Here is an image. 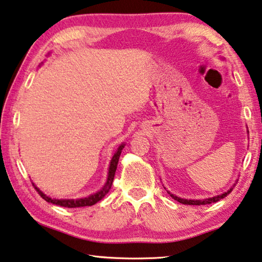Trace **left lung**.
<instances>
[{
	"mask_svg": "<svg viewBox=\"0 0 262 262\" xmlns=\"http://www.w3.org/2000/svg\"><path fill=\"white\" fill-rule=\"evenodd\" d=\"M248 132V131H247ZM234 187V186H233ZM233 187H231L228 191L223 192L221 195H217V196H213V197H209V199H204V200H187V199H181V197H178L175 196L174 194H170L168 191V194L173 197L175 201H178V202L182 203V204H189V205H204V204H210V203H215L217 201H220L222 199H224L225 196H228L231 191H232Z\"/></svg>",
	"mask_w": 262,
	"mask_h": 262,
	"instance_id": "1",
	"label": "left lung"
}]
</instances>
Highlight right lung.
I'll use <instances>...</instances> for the list:
<instances>
[{
	"mask_svg": "<svg viewBox=\"0 0 262 262\" xmlns=\"http://www.w3.org/2000/svg\"><path fill=\"white\" fill-rule=\"evenodd\" d=\"M125 146V144H121L119 145V147L117 148V151L115 152L113 159L110 161V166H109V171H108V179H106V182L104 186L101 190H98L97 192L93 195H89L87 197H83V199H76V200H63V199H52V197L45 195L44 192H42L39 188H37L36 184L32 182V184L34 186V189L38 191V194H39L42 199H44L46 202L49 203H52L55 205H60V207H65V208H81V207H91V205L96 204L98 201H101L103 197H104L106 194H108L111 186H113V182H114V178H115V171L117 169V164H118V160H119V157H121V153H122V149Z\"/></svg>",
	"mask_w": 262,
	"mask_h": 262,
	"instance_id": "add662e5",
	"label": "right lung"
}]
</instances>
